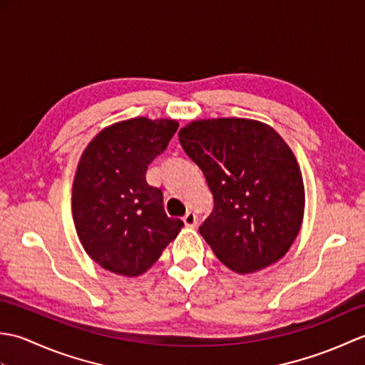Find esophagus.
<instances>
[{
  "mask_svg": "<svg viewBox=\"0 0 365 365\" xmlns=\"http://www.w3.org/2000/svg\"><path fill=\"white\" fill-rule=\"evenodd\" d=\"M183 222H185V226H188V227H195L196 224H197V216L192 213V212H188L187 215L183 216Z\"/></svg>",
  "mask_w": 365,
  "mask_h": 365,
  "instance_id": "obj_1",
  "label": "esophagus"
}]
</instances>
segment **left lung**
Returning a JSON list of instances; mask_svg holds the SVG:
<instances>
[{"label": "left lung", "mask_w": 365, "mask_h": 365, "mask_svg": "<svg viewBox=\"0 0 365 365\" xmlns=\"http://www.w3.org/2000/svg\"><path fill=\"white\" fill-rule=\"evenodd\" d=\"M178 139L213 195L199 232L222 265L250 274L282 259L299 234L306 196L281 135L259 120L220 118L190 122Z\"/></svg>", "instance_id": "obj_1"}]
</instances>
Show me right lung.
Wrapping results in <instances>:
<instances>
[{"label": "right lung", "mask_w": 365, "mask_h": 365, "mask_svg": "<svg viewBox=\"0 0 365 365\" xmlns=\"http://www.w3.org/2000/svg\"><path fill=\"white\" fill-rule=\"evenodd\" d=\"M177 128L174 119L115 122L81 155L72 187L75 229L89 257L114 274L145 273L183 227L165 213L161 190L145 182L147 166Z\"/></svg>", "instance_id": "1"}]
</instances>
